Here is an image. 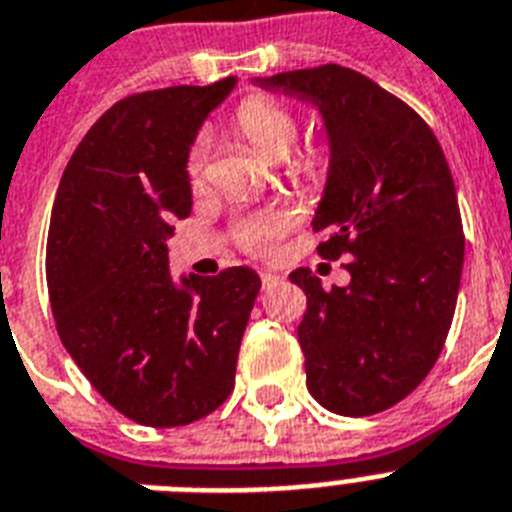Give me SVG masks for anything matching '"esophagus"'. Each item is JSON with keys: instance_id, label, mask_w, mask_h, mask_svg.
Instances as JSON below:
<instances>
[{"instance_id": "esophagus-1", "label": "esophagus", "mask_w": 512, "mask_h": 512, "mask_svg": "<svg viewBox=\"0 0 512 512\" xmlns=\"http://www.w3.org/2000/svg\"><path fill=\"white\" fill-rule=\"evenodd\" d=\"M260 281H263V286H270V283L281 281V276H278L276 270H263V273H260Z\"/></svg>"}]
</instances>
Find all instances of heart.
<instances>
[{
	"mask_svg": "<svg viewBox=\"0 0 512 512\" xmlns=\"http://www.w3.org/2000/svg\"><path fill=\"white\" fill-rule=\"evenodd\" d=\"M236 130L249 143V148L268 161H281L289 156L299 137V117L291 106L268 93H252L234 111ZM208 161V140L197 137L187 153V174L192 182H200ZM289 171L307 184H322L330 171V148L325 143H312L289 158ZM299 223V213L291 205H268V208L244 213L231 226V239L242 252L268 257L278 249V242Z\"/></svg>",
	"mask_w": 512,
	"mask_h": 512,
	"instance_id": "1",
	"label": "heart"
}]
</instances>
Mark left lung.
Masks as SVG:
<instances>
[{"label": "left lung", "instance_id": "8db88e82", "mask_svg": "<svg viewBox=\"0 0 512 512\" xmlns=\"http://www.w3.org/2000/svg\"><path fill=\"white\" fill-rule=\"evenodd\" d=\"M260 85L317 103L330 135L312 226L317 255L346 257L351 283L289 276L307 294V388L333 414H380L422 385L453 322L466 249L453 174L429 124L362 72L320 64Z\"/></svg>", "mask_w": 512, "mask_h": 512}]
</instances>
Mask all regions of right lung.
I'll return each mask as SVG.
<instances>
[{"instance_id": "add662e5", "label": "right lung", "mask_w": 512, "mask_h": 512, "mask_svg": "<svg viewBox=\"0 0 512 512\" xmlns=\"http://www.w3.org/2000/svg\"><path fill=\"white\" fill-rule=\"evenodd\" d=\"M234 83L114 103L72 153L51 208L46 286L59 338L106 403L145 427H184L229 398L260 291L242 265L182 289L169 276L171 223L192 210V137Z\"/></svg>"}]
</instances>
